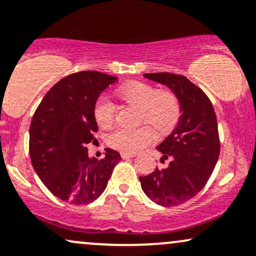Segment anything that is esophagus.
Wrapping results in <instances>:
<instances>
[{
  "label": "esophagus",
  "instance_id": "obj_1",
  "mask_svg": "<svg viewBox=\"0 0 256 256\" xmlns=\"http://www.w3.org/2000/svg\"><path fill=\"white\" fill-rule=\"evenodd\" d=\"M120 156H122V159H126V158H132V156H136L134 153H126V152H122L120 153Z\"/></svg>",
  "mask_w": 256,
  "mask_h": 256
}]
</instances>
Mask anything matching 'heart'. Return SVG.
<instances>
[{"instance_id":"obj_1","label":"heart","mask_w":256,"mask_h":256,"mask_svg":"<svg viewBox=\"0 0 256 256\" xmlns=\"http://www.w3.org/2000/svg\"><path fill=\"white\" fill-rule=\"evenodd\" d=\"M116 96L138 108L137 120L150 125L158 132L170 130L180 116V100L169 90H156L143 81H130L116 90ZM94 119L100 128H109L115 119V106L106 96L97 100L94 109ZM156 140L153 130L147 125L136 128H118L108 134L106 142L114 150L136 153Z\"/></svg>"}]
</instances>
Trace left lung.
<instances>
[{
  "instance_id": "8db88e82",
  "label": "left lung",
  "mask_w": 256,
  "mask_h": 256,
  "mask_svg": "<svg viewBox=\"0 0 256 256\" xmlns=\"http://www.w3.org/2000/svg\"><path fill=\"white\" fill-rule=\"evenodd\" d=\"M144 76L171 88L178 98L182 114L175 130L156 147L164 154L162 162L170 160L169 165L140 176V182L154 203L180 206L203 190L220 156L214 106L203 90L184 75L153 72Z\"/></svg>"
}]
</instances>
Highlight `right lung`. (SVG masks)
<instances>
[{"label": "right lung", "instance_id": "add662e5", "mask_svg": "<svg viewBox=\"0 0 256 256\" xmlns=\"http://www.w3.org/2000/svg\"><path fill=\"white\" fill-rule=\"evenodd\" d=\"M115 81L94 70L70 74L44 94L34 113L29 138L34 170L52 194L70 204L96 200L122 160L110 148L100 160L90 159L87 150L98 131L97 98Z\"/></svg>", "mask_w": 256, "mask_h": 256}]
</instances>
